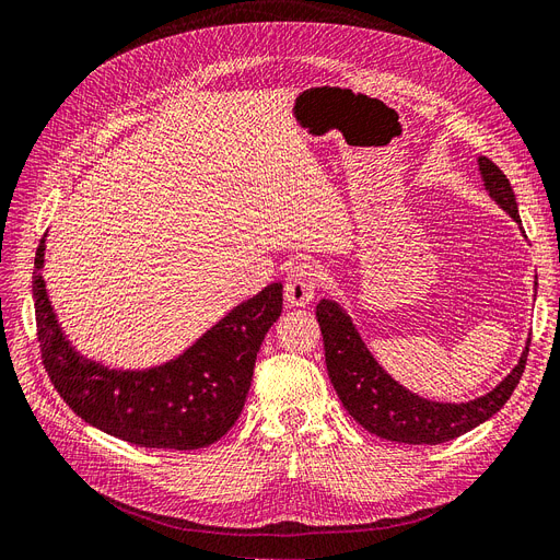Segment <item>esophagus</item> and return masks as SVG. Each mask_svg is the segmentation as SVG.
I'll list each match as a JSON object with an SVG mask.
<instances>
[{"instance_id": "obj_1", "label": "esophagus", "mask_w": 560, "mask_h": 560, "mask_svg": "<svg viewBox=\"0 0 560 560\" xmlns=\"http://www.w3.org/2000/svg\"><path fill=\"white\" fill-rule=\"evenodd\" d=\"M319 287V266L312 261L296 264L287 276L284 299L292 305H307L317 294Z\"/></svg>"}]
</instances>
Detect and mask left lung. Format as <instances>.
I'll return each mask as SVG.
<instances>
[{"mask_svg": "<svg viewBox=\"0 0 560 560\" xmlns=\"http://www.w3.org/2000/svg\"><path fill=\"white\" fill-rule=\"evenodd\" d=\"M478 167L489 197L522 225L517 199H514L508 176L485 155L478 159ZM317 322L324 335L326 370L342 407L368 432L397 443L436 445L471 432L480 422L501 411L526 368L528 345L520 363L491 393L462 401V405L432 401L399 386L384 372L361 340L351 317L338 303L322 299L317 305Z\"/></svg>", "mask_w": 560, "mask_h": 560, "instance_id": "left-lung-1", "label": "left lung"}]
</instances>
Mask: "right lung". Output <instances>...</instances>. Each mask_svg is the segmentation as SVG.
Instances as JSON below:
<instances>
[{
	"mask_svg": "<svg viewBox=\"0 0 560 560\" xmlns=\"http://www.w3.org/2000/svg\"><path fill=\"white\" fill-rule=\"evenodd\" d=\"M46 236L34 259L40 358L50 382L84 422L142 448L197 451L225 436L248 397L257 351L280 312L282 282L228 312L190 349L149 370H109L66 340L43 280Z\"/></svg>",
	"mask_w": 560,
	"mask_h": 560,
	"instance_id": "add662e5",
	"label": "right lung"
}]
</instances>
